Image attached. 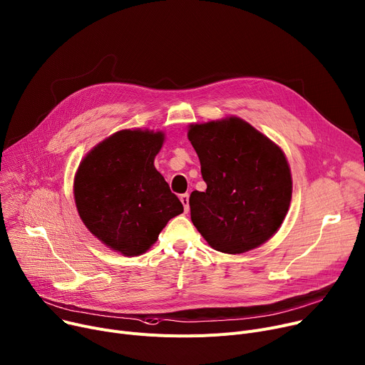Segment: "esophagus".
Masks as SVG:
<instances>
[{
	"label": "esophagus",
	"mask_w": 365,
	"mask_h": 365,
	"mask_svg": "<svg viewBox=\"0 0 365 365\" xmlns=\"http://www.w3.org/2000/svg\"><path fill=\"white\" fill-rule=\"evenodd\" d=\"M180 200H181L182 206H184V210H185V212H188V210H190V195H188V192H185V194H181Z\"/></svg>",
	"instance_id": "obj_1"
}]
</instances>
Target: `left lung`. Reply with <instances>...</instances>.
<instances>
[{
	"instance_id": "8db88e82",
	"label": "left lung",
	"mask_w": 365,
	"mask_h": 365,
	"mask_svg": "<svg viewBox=\"0 0 365 365\" xmlns=\"http://www.w3.org/2000/svg\"><path fill=\"white\" fill-rule=\"evenodd\" d=\"M206 191L190 195L194 227L220 253L241 255L270 240L292 199L284 150L240 117L188 125Z\"/></svg>"
}]
</instances>
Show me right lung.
Instances as JSON below:
<instances>
[{
  "mask_svg": "<svg viewBox=\"0 0 365 365\" xmlns=\"http://www.w3.org/2000/svg\"><path fill=\"white\" fill-rule=\"evenodd\" d=\"M163 131L127 128L110 134L81 159L74 202L85 227L127 257L146 253L182 203L155 168Z\"/></svg>",
  "mask_w": 365,
  "mask_h": 365,
  "instance_id": "add662e5",
  "label": "right lung"
}]
</instances>
